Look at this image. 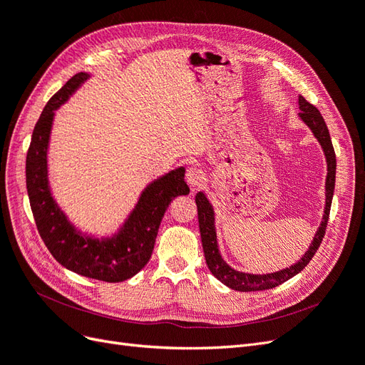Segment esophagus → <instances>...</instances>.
I'll list each match as a JSON object with an SVG mask.
<instances>
[{
	"instance_id": "1",
	"label": "esophagus",
	"mask_w": 365,
	"mask_h": 365,
	"mask_svg": "<svg viewBox=\"0 0 365 365\" xmlns=\"http://www.w3.org/2000/svg\"><path fill=\"white\" fill-rule=\"evenodd\" d=\"M205 180H206V175H205V173L202 170L197 168V167H190V168H187V171H186V182H187V185L192 187V190H197L198 186H202Z\"/></svg>"
}]
</instances>
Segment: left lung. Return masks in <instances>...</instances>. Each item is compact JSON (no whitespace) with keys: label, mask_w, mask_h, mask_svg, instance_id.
Wrapping results in <instances>:
<instances>
[{"label":"left lung","mask_w":365,"mask_h":365,"mask_svg":"<svg viewBox=\"0 0 365 365\" xmlns=\"http://www.w3.org/2000/svg\"><path fill=\"white\" fill-rule=\"evenodd\" d=\"M299 116L302 121L307 124L314 136L319 140L324 156L327 162V175H326V206H324V215L323 221L317 230L315 237L309 245L308 252L302 256L296 264L291 265L289 268L279 269L276 273H268V274H250V273H242L237 272V269L227 265L222 259L218 244H217V232H215V214L212 205L209 203V200L203 192H198L195 195V203L198 210V226H200V235H202V244H203V252L206 257L207 268L212 273L221 284L235 289V291H262V289H272L279 285L284 284L288 279L299 274L302 269L309 264L315 252L319 250V247L324 238L326 227H327V220L329 212H331V205H332V197L335 190V173H336V159H335V151L331 140V135H329L327 125L323 120L320 110L308 103L302 96L299 97Z\"/></svg>","instance_id":"1"}]
</instances>
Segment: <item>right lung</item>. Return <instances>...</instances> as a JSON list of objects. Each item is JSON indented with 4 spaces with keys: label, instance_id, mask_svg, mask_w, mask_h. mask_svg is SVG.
Returning <instances> with one entry per match:
<instances>
[{
    "label": "right lung",
    "instance_id": "obj_1",
    "mask_svg": "<svg viewBox=\"0 0 365 365\" xmlns=\"http://www.w3.org/2000/svg\"><path fill=\"white\" fill-rule=\"evenodd\" d=\"M88 78L86 73L76 74L43 108L27 153V192L41 238L54 259L80 276L113 284L133 277L147 265L168 205L174 197L190 194V187L185 182V168L180 167L147 185L135 209L113 237L92 238L74 227L51 195L46 155L54 110Z\"/></svg>",
    "mask_w": 365,
    "mask_h": 365
}]
</instances>
